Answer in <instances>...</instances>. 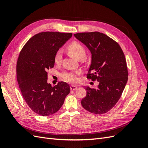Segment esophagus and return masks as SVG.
Listing matches in <instances>:
<instances>
[{
	"mask_svg": "<svg viewBox=\"0 0 148 148\" xmlns=\"http://www.w3.org/2000/svg\"><path fill=\"white\" fill-rule=\"evenodd\" d=\"M77 89V86H70V89H71V91H75L76 89Z\"/></svg>",
	"mask_w": 148,
	"mask_h": 148,
	"instance_id": "obj_1",
	"label": "esophagus"
}]
</instances>
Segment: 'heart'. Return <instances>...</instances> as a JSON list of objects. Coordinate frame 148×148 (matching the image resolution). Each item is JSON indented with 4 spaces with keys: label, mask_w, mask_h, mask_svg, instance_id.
Wrapping results in <instances>:
<instances>
[{
    "label": "heart",
    "mask_w": 148,
    "mask_h": 148,
    "mask_svg": "<svg viewBox=\"0 0 148 148\" xmlns=\"http://www.w3.org/2000/svg\"><path fill=\"white\" fill-rule=\"evenodd\" d=\"M68 52L70 54L77 60L79 58H83L85 56V49L84 47L77 42H73L70 44L68 47ZM62 59V52L57 51L54 57V61L56 64H59ZM82 73L81 70H77L73 71H65L62 74V77L65 82L75 83L79 80L78 76Z\"/></svg>",
    "instance_id": "obj_1"
}]
</instances>
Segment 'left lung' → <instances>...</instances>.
Returning <instances> with one entry per match:
<instances>
[{
    "label": "left lung",
    "instance_id": "8db88e82",
    "mask_svg": "<svg viewBox=\"0 0 148 148\" xmlns=\"http://www.w3.org/2000/svg\"><path fill=\"white\" fill-rule=\"evenodd\" d=\"M74 36L90 51L91 64L87 78L99 82L97 88L88 86L82 100L83 108L95 114H105L117 104L128 81L125 55L119 44L102 33H79Z\"/></svg>",
    "mask_w": 148,
    "mask_h": 148
}]
</instances>
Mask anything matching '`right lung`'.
Here are the masks:
<instances>
[{
	"label": "right lung",
	"mask_w": 148,
	"mask_h": 148,
	"mask_svg": "<svg viewBox=\"0 0 148 148\" xmlns=\"http://www.w3.org/2000/svg\"><path fill=\"white\" fill-rule=\"evenodd\" d=\"M72 33L42 32L34 35L21 49L16 64V78L25 101L35 113L52 115L63 105L69 85L47 83V70L54 66L56 52Z\"/></svg>",
	"instance_id": "right-lung-1"
}]
</instances>
